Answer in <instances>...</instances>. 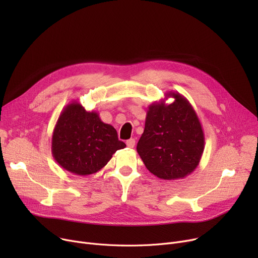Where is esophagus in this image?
<instances>
[{
  "instance_id": "34e87169",
  "label": "esophagus",
  "mask_w": 258,
  "mask_h": 258,
  "mask_svg": "<svg viewBox=\"0 0 258 258\" xmlns=\"http://www.w3.org/2000/svg\"><path fill=\"white\" fill-rule=\"evenodd\" d=\"M135 144H136V141H135V139H130L126 141V145L131 148H133L135 146Z\"/></svg>"
}]
</instances>
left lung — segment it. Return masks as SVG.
<instances>
[{"instance_id":"8db88e82","label":"left lung","mask_w":258,"mask_h":258,"mask_svg":"<svg viewBox=\"0 0 258 258\" xmlns=\"http://www.w3.org/2000/svg\"><path fill=\"white\" fill-rule=\"evenodd\" d=\"M171 97L175 100L167 105ZM205 137L192 105L178 92L148 106L137 152L145 167L162 180L183 179L199 165Z\"/></svg>"}]
</instances>
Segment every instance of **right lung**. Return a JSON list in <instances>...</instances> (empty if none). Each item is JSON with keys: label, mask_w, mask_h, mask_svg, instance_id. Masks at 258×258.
Returning a JSON list of instances; mask_svg holds the SVG:
<instances>
[{"label": "right lung", "mask_w": 258, "mask_h": 258, "mask_svg": "<svg viewBox=\"0 0 258 258\" xmlns=\"http://www.w3.org/2000/svg\"><path fill=\"white\" fill-rule=\"evenodd\" d=\"M126 145L116 130L96 112H88L73 100L61 111L53 130L51 152L57 164L77 175L101 170L118 151Z\"/></svg>", "instance_id": "1"}]
</instances>
